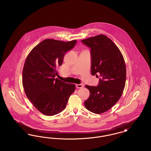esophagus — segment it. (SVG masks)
<instances>
[{
  "label": "esophagus",
  "mask_w": 151,
  "mask_h": 151,
  "mask_svg": "<svg viewBox=\"0 0 151 151\" xmlns=\"http://www.w3.org/2000/svg\"><path fill=\"white\" fill-rule=\"evenodd\" d=\"M83 86H84V85L83 84H76V87L77 88H81L83 87Z\"/></svg>",
  "instance_id": "34e87169"
}]
</instances>
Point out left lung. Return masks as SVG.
I'll return each mask as SVG.
<instances>
[{
  "label": "left lung",
  "mask_w": 151,
  "mask_h": 151,
  "mask_svg": "<svg viewBox=\"0 0 151 151\" xmlns=\"http://www.w3.org/2000/svg\"><path fill=\"white\" fill-rule=\"evenodd\" d=\"M81 42L91 49L92 75L100 76L97 86H85L90 95L84 105L93 113H103L122 96L126 78L124 60L118 47L105 35L90 37Z\"/></svg>",
  "instance_id": "1"
}]
</instances>
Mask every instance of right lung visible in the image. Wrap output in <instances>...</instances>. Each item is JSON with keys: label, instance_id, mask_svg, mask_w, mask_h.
Here are the masks:
<instances>
[{"label": "right lung", "instance_id": "obj_1", "mask_svg": "<svg viewBox=\"0 0 151 151\" xmlns=\"http://www.w3.org/2000/svg\"><path fill=\"white\" fill-rule=\"evenodd\" d=\"M77 41L46 39L37 45L27 58L22 70V86L28 99L44 115L52 116L65 109L75 85L55 77L66 52Z\"/></svg>", "mask_w": 151, "mask_h": 151}]
</instances>
